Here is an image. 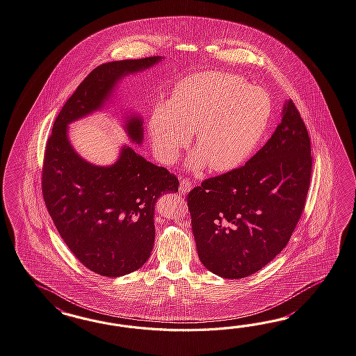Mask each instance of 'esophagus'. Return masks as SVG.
I'll return each mask as SVG.
<instances>
[{
    "label": "esophagus",
    "mask_w": 356,
    "mask_h": 356,
    "mask_svg": "<svg viewBox=\"0 0 356 356\" xmlns=\"http://www.w3.org/2000/svg\"><path fill=\"white\" fill-rule=\"evenodd\" d=\"M191 189V181H189V180H186V179H181V181H180V188H179L180 193H181V194H185V193H188Z\"/></svg>",
    "instance_id": "obj_1"
}]
</instances>
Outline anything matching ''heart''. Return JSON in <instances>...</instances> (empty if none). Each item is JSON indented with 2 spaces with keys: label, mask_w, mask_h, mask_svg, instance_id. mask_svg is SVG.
<instances>
[{
  "label": "heart",
  "mask_w": 356,
  "mask_h": 356,
  "mask_svg": "<svg viewBox=\"0 0 356 356\" xmlns=\"http://www.w3.org/2000/svg\"><path fill=\"white\" fill-rule=\"evenodd\" d=\"M271 102L260 87L242 77L206 72L182 81L170 104L158 105L149 121L152 144L167 165H174L193 134L191 170L209 165L227 172L243 165L268 127Z\"/></svg>",
  "instance_id": "obj_1"
}]
</instances>
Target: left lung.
Segmentation results:
<instances>
[{"label": "left lung", "mask_w": 356, "mask_h": 356, "mask_svg": "<svg viewBox=\"0 0 356 356\" xmlns=\"http://www.w3.org/2000/svg\"><path fill=\"white\" fill-rule=\"evenodd\" d=\"M312 167L307 129L288 100L277 130L245 165L189 191L200 262L218 277L241 279L275 259L304 212Z\"/></svg>", "instance_id": "left-lung-1"}]
</instances>
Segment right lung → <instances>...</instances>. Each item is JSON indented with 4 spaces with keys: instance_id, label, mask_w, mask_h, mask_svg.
Masks as SVG:
<instances>
[{
    "instance_id": "right-lung-1",
    "label": "right lung",
    "mask_w": 356,
    "mask_h": 356,
    "mask_svg": "<svg viewBox=\"0 0 356 356\" xmlns=\"http://www.w3.org/2000/svg\"><path fill=\"white\" fill-rule=\"evenodd\" d=\"M149 56L105 63L91 70L61 108L46 143L42 165L44 204L63 241L87 269L117 277L140 269L154 245V204L177 193L179 180L123 147L109 167L83 161L67 135L70 122L102 108L118 79L154 65ZM143 122L130 118L126 130L141 143Z\"/></svg>"
}]
</instances>
